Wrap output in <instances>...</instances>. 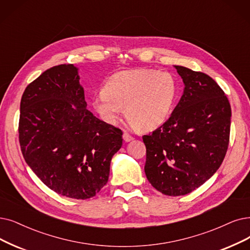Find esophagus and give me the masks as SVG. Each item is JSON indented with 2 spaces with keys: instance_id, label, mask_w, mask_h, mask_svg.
I'll return each mask as SVG.
<instances>
[{
  "instance_id": "34e87169",
  "label": "esophagus",
  "mask_w": 250,
  "mask_h": 250,
  "mask_svg": "<svg viewBox=\"0 0 250 250\" xmlns=\"http://www.w3.org/2000/svg\"><path fill=\"white\" fill-rule=\"evenodd\" d=\"M123 139H124V141H125L126 143H128V142H131L132 139H133V137H132L130 134L127 133V132L125 131V132L123 133Z\"/></svg>"
}]
</instances>
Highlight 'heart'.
Instances as JSON below:
<instances>
[{
	"mask_svg": "<svg viewBox=\"0 0 250 250\" xmlns=\"http://www.w3.org/2000/svg\"><path fill=\"white\" fill-rule=\"evenodd\" d=\"M177 94L174 77L168 72L137 68L109 77L92 106L106 124H117L124 108L127 121L139 131L161 126L171 114Z\"/></svg>",
	"mask_w": 250,
	"mask_h": 250,
	"instance_id": "1",
	"label": "heart"
}]
</instances>
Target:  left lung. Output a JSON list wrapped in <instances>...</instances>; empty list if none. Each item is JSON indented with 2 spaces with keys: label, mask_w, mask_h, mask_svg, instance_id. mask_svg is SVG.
I'll return each mask as SVG.
<instances>
[{
  "label": "left lung",
  "mask_w": 250,
  "mask_h": 250,
  "mask_svg": "<svg viewBox=\"0 0 250 250\" xmlns=\"http://www.w3.org/2000/svg\"><path fill=\"white\" fill-rule=\"evenodd\" d=\"M185 89L167 121L144 135L145 172L157 191L167 196L191 193L210 178L226 156L231 105L208 75L174 65Z\"/></svg>",
  "instance_id": "8db88e82"
}]
</instances>
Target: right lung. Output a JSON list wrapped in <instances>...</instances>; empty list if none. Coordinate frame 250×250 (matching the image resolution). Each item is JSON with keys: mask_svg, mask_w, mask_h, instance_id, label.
Segmentation results:
<instances>
[{"mask_svg": "<svg viewBox=\"0 0 250 250\" xmlns=\"http://www.w3.org/2000/svg\"><path fill=\"white\" fill-rule=\"evenodd\" d=\"M78 67L47 69L22 94L19 144L27 165L54 192L73 199L94 197L106 185L122 130L86 108Z\"/></svg>", "mask_w": 250, "mask_h": 250, "instance_id": "1", "label": "right lung"}]
</instances>
